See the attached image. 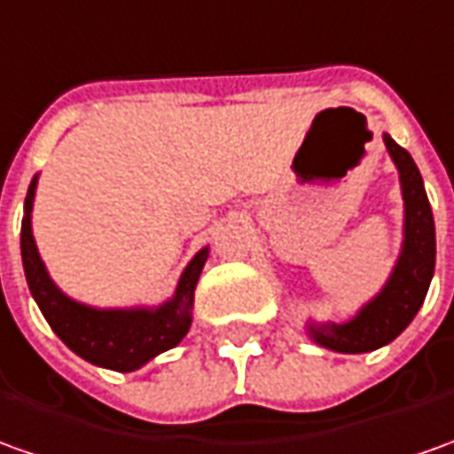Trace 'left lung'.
<instances>
[{"label": "left lung", "instance_id": "8db88e82", "mask_svg": "<svg viewBox=\"0 0 454 454\" xmlns=\"http://www.w3.org/2000/svg\"><path fill=\"white\" fill-rule=\"evenodd\" d=\"M385 146L400 174L405 201V239L395 268L382 291L348 323H310L308 333L317 345L335 353H370L393 343L418 316L434 273V221L422 176L408 151L385 134Z\"/></svg>", "mask_w": 454, "mask_h": 454}]
</instances>
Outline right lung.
<instances>
[{
	"instance_id": "add662e5",
	"label": "right lung",
	"mask_w": 454,
	"mask_h": 454,
	"mask_svg": "<svg viewBox=\"0 0 454 454\" xmlns=\"http://www.w3.org/2000/svg\"><path fill=\"white\" fill-rule=\"evenodd\" d=\"M34 191H36V176L29 184L27 201H24L21 263H24V276H27L34 301L44 313L51 331L64 340V345L79 357L89 360L91 365L131 372L146 365L163 350H171L181 343L191 328L193 291H196L203 263L208 258V248H203L191 258V263L181 273V280L176 286L174 298L159 308L101 310V308L76 303L54 286V280L49 278L44 263L39 258L32 236Z\"/></svg>"
}]
</instances>
